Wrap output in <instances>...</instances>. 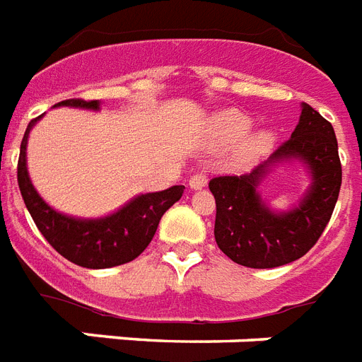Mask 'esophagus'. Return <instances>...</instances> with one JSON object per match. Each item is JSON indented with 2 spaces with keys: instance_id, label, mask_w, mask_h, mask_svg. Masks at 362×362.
Masks as SVG:
<instances>
[{
  "instance_id": "1",
  "label": "esophagus",
  "mask_w": 362,
  "mask_h": 362,
  "mask_svg": "<svg viewBox=\"0 0 362 362\" xmlns=\"http://www.w3.org/2000/svg\"><path fill=\"white\" fill-rule=\"evenodd\" d=\"M206 186V176L205 173H195V175L189 178V187L192 189H201V187Z\"/></svg>"
}]
</instances>
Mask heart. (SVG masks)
<instances>
[{
  "label": "heart",
  "mask_w": 362,
  "mask_h": 362,
  "mask_svg": "<svg viewBox=\"0 0 362 362\" xmlns=\"http://www.w3.org/2000/svg\"><path fill=\"white\" fill-rule=\"evenodd\" d=\"M250 125H252V119L239 110H224L214 117V131H216L218 138L224 142L239 140L243 134H246ZM273 142H275V136L269 129L249 132L237 146L235 161L245 165V163L260 159L262 156H266L267 151L272 150Z\"/></svg>",
  "instance_id": "1"
}]
</instances>
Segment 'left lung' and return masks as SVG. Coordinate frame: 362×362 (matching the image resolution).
Instances as JSON below:
<instances>
[{
    "label": "left lung",
    "mask_w": 362,
    "mask_h": 362,
    "mask_svg": "<svg viewBox=\"0 0 362 362\" xmlns=\"http://www.w3.org/2000/svg\"><path fill=\"white\" fill-rule=\"evenodd\" d=\"M286 160L303 163L310 175V187L296 207L275 213L261 199L257 187L277 164ZM340 186L334 129L303 102L294 132L267 161L248 175L218 176L209 182L216 199V245L235 264L255 269L291 264L319 241L332 216Z\"/></svg>",
    "instance_id": "1"
}]
</instances>
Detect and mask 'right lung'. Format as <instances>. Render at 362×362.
Segmentation results:
<instances>
[{
    "instance_id": "obj_1",
    "label": "right lung",
    "mask_w": 362,
    "mask_h": 362,
    "mask_svg": "<svg viewBox=\"0 0 362 362\" xmlns=\"http://www.w3.org/2000/svg\"><path fill=\"white\" fill-rule=\"evenodd\" d=\"M60 106L98 112L100 102L71 98L54 104V107ZM41 117L43 115L30 121L24 132L16 169L22 199L41 235L66 260L89 269H106L134 260L151 243L163 214L180 199L184 186H173L163 192L140 193L121 209L102 218H76L54 211L43 201L28 175V136Z\"/></svg>"
}]
</instances>
